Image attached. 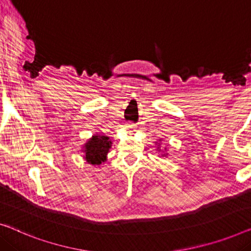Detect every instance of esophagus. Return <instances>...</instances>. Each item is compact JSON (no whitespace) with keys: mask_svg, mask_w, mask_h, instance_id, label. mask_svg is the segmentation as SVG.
Instances as JSON below:
<instances>
[{"mask_svg":"<svg viewBox=\"0 0 251 251\" xmlns=\"http://www.w3.org/2000/svg\"><path fill=\"white\" fill-rule=\"evenodd\" d=\"M126 128H128V129H132V128H133V126H132V125H130V123H129V125L126 126Z\"/></svg>","mask_w":251,"mask_h":251,"instance_id":"obj_1","label":"esophagus"}]
</instances>
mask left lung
<instances>
[{"label":"left lung","instance_id":"1","mask_svg":"<svg viewBox=\"0 0 251 251\" xmlns=\"http://www.w3.org/2000/svg\"><path fill=\"white\" fill-rule=\"evenodd\" d=\"M159 141H161V139H159ZM157 150H159V145H158V147H157ZM165 150H166V148H165ZM159 151H161V150H159ZM166 155H168V154H164V155H162V156H166Z\"/></svg>","mask_w":251,"mask_h":251}]
</instances>
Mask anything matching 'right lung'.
<instances>
[{"label":"right lung","instance_id":"1","mask_svg":"<svg viewBox=\"0 0 251 251\" xmlns=\"http://www.w3.org/2000/svg\"><path fill=\"white\" fill-rule=\"evenodd\" d=\"M112 146V140L110 137L101 136V134H94L83 145V152H85L86 162L92 165H100L107 159V152Z\"/></svg>","mask_w":251,"mask_h":251}]
</instances>
